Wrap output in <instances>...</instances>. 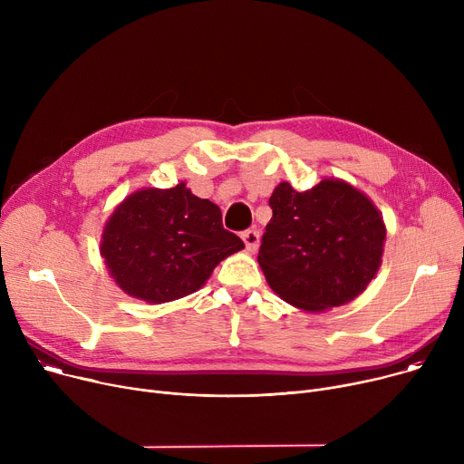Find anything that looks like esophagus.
I'll use <instances>...</instances> for the list:
<instances>
[{
  "instance_id": "obj_1",
  "label": "esophagus",
  "mask_w": 464,
  "mask_h": 464,
  "mask_svg": "<svg viewBox=\"0 0 464 464\" xmlns=\"http://www.w3.org/2000/svg\"><path fill=\"white\" fill-rule=\"evenodd\" d=\"M241 239L245 241L246 251H248V253H255L256 248H258V245H260V232L255 230V228L245 230V232L241 234Z\"/></svg>"
}]
</instances>
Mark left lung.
I'll use <instances>...</instances> for the list:
<instances>
[{
    "label": "left lung",
    "instance_id": "1",
    "mask_svg": "<svg viewBox=\"0 0 464 464\" xmlns=\"http://www.w3.org/2000/svg\"><path fill=\"white\" fill-rule=\"evenodd\" d=\"M273 218L258 264L271 290L286 303L317 312L359 297L375 276L386 237L372 200L340 180L295 191L275 188Z\"/></svg>",
    "mask_w": 464,
    "mask_h": 464
}]
</instances>
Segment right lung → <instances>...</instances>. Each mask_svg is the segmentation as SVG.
Masks as SVG:
<instances>
[{
    "label": "right lung",
    "instance_id": "obj_1",
    "mask_svg": "<svg viewBox=\"0 0 464 464\" xmlns=\"http://www.w3.org/2000/svg\"><path fill=\"white\" fill-rule=\"evenodd\" d=\"M243 246L223 227L219 206L182 182L128 197L105 225L100 253L128 295L160 304L197 292Z\"/></svg>",
    "mask_w": 464,
    "mask_h": 464
}]
</instances>
